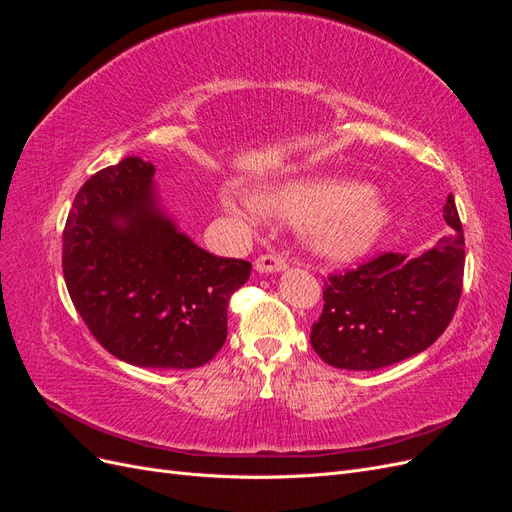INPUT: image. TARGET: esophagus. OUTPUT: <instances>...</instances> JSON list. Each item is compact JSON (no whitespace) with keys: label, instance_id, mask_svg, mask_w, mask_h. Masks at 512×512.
Masks as SVG:
<instances>
[{"label":"esophagus","instance_id":"1","mask_svg":"<svg viewBox=\"0 0 512 512\" xmlns=\"http://www.w3.org/2000/svg\"><path fill=\"white\" fill-rule=\"evenodd\" d=\"M254 267L260 273H273L286 269V260L280 254H260L254 262Z\"/></svg>","mask_w":512,"mask_h":512}]
</instances>
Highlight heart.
Listing matches in <instances>:
<instances>
[{"label":"heart","mask_w":512,"mask_h":512,"mask_svg":"<svg viewBox=\"0 0 512 512\" xmlns=\"http://www.w3.org/2000/svg\"><path fill=\"white\" fill-rule=\"evenodd\" d=\"M220 200L228 213L247 220L269 215L301 222L309 247L329 258L363 254L389 224V211L363 183L294 179L267 185L254 196L226 188Z\"/></svg>","instance_id":"b5f03b06"}]
</instances>
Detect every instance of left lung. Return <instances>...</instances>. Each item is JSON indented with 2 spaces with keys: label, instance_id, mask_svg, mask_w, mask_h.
<instances>
[{
  "label": "left lung",
  "instance_id": "8db88e82",
  "mask_svg": "<svg viewBox=\"0 0 512 512\" xmlns=\"http://www.w3.org/2000/svg\"><path fill=\"white\" fill-rule=\"evenodd\" d=\"M453 232L410 258L384 252L324 280L322 314L309 342L324 363L371 371L427 350L451 324L463 288L466 241L453 194L444 205Z\"/></svg>",
  "mask_w": 512,
  "mask_h": 512
}]
</instances>
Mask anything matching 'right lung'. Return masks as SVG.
I'll return each mask as SVG.
<instances>
[{"instance_id":"obj_1","label":"right lung","mask_w":512,"mask_h":512,"mask_svg":"<svg viewBox=\"0 0 512 512\" xmlns=\"http://www.w3.org/2000/svg\"><path fill=\"white\" fill-rule=\"evenodd\" d=\"M138 156L91 175L74 196L61 267L96 342L138 367L196 369L228 335V301L252 262L205 252L160 213Z\"/></svg>"}]
</instances>
